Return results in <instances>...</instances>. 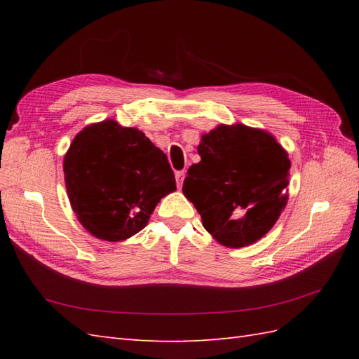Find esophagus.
I'll return each mask as SVG.
<instances>
[{"label":"esophagus","instance_id":"1","mask_svg":"<svg viewBox=\"0 0 359 359\" xmlns=\"http://www.w3.org/2000/svg\"><path fill=\"white\" fill-rule=\"evenodd\" d=\"M184 179H185V171H177L175 172V182H177V187L180 188L182 184H184Z\"/></svg>","mask_w":359,"mask_h":359}]
</instances>
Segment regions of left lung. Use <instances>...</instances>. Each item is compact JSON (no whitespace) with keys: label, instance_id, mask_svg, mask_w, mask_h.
Masks as SVG:
<instances>
[{"label":"left lung","instance_id":"left-lung-1","mask_svg":"<svg viewBox=\"0 0 359 359\" xmlns=\"http://www.w3.org/2000/svg\"><path fill=\"white\" fill-rule=\"evenodd\" d=\"M197 152L182 191L205 230L228 248L262 239L288 201V152L269 131L242 123L202 134Z\"/></svg>","mask_w":359,"mask_h":359}]
</instances>
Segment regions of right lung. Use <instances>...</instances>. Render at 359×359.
I'll use <instances>...</instances> for the list:
<instances>
[{"instance_id":"obj_1","label":"right lung","mask_w":359,"mask_h":359,"mask_svg":"<svg viewBox=\"0 0 359 359\" xmlns=\"http://www.w3.org/2000/svg\"><path fill=\"white\" fill-rule=\"evenodd\" d=\"M63 171L79 222L109 242L143 230L160 199L175 191L163 151L140 129L112 118L88 125L74 137Z\"/></svg>"}]
</instances>
